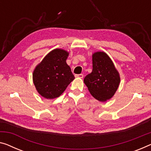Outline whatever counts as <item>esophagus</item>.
<instances>
[{"label":"esophagus","instance_id":"34e87169","mask_svg":"<svg viewBox=\"0 0 151 151\" xmlns=\"http://www.w3.org/2000/svg\"><path fill=\"white\" fill-rule=\"evenodd\" d=\"M76 78H83V74H78V75H76Z\"/></svg>","mask_w":151,"mask_h":151}]
</instances>
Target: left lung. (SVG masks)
<instances>
[{
  "mask_svg": "<svg viewBox=\"0 0 151 151\" xmlns=\"http://www.w3.org/2000/svg\"><path fill=\"white\" fill-rule=\"evenodd\" d=\"M83 82L94 99L105 102L117 91L120 77L111 58L105 52H96L92 55V71Z\"/></svg>",
  "mask_w": 151,
  "mask_h": 151,
  "instance_id": "obj_1",
  "label": "left lung"
}]
</instances>
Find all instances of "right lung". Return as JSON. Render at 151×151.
Returning a JSON list of instances; mask_svg holds the SVG:
<instances>
[{"mask_svg": "<svg viewBox=\"0 0 151 151\" xmlns=\"http://www.w3.org/2000/svg\"><path fill=\"white\" fill-rule=\"evenodd\" d=\"M69 52L63 49L52 50L36 67L33 82L37 91L47 99L59 97L75 79L66 63Z\"/></svg>", "mask_w": 151, "mask_h": 151, "instance_id": "1", "label": "right lung"}]
</instances>
